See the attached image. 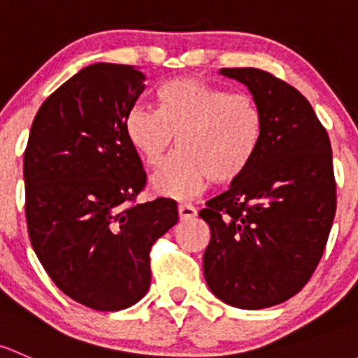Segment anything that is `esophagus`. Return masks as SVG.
I'll return each mask as SVG.
<instances>
[{
  "label": "esophagus",
  "mask_w": 358,
  "mask_h": 358,
  "mask_svg": "<svg viewBox=\"0 0 358 358\" xmlns=\"http://www.w3.org/2000/svg\"><path fill=\"white\" fill-rule=\"evenodd\" d=\"M178 214H180V220L189 221V220H192V217L197 216V209H195L192 204H180Z\"/></svg>",
  "instance_id": "obj_1"
}]
</instances>
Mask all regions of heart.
<instances>
[{
    "label": "heart",
    "instance_id": "heart-1",
    "mask_svg": "<svg viewBox=\"0 0 358 358\" xmlns=\"http://www.w3.org/2000/svg\"><path fill=\"white\" fill-rule=\"evenodd\" d=\"M262 113L247 92H228L199 77H180L157 90V110L134 106L125 135L148 166H159L176 135L178 150L152 176L150 189L163 197L201 194L214 180H238L257 154Z\"/></svg>",
    "mask_w": 358,
    "mask_h": 358
}]
</instances>
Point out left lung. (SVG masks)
<instances>
[{
  "instance_id": "left-lung-1",
  "label": "left lung",
  "mask_w": 358,
  "mask_h": 358,
  "mask_svg": "<svg viewBox=\"0 0 358 358\" xmlns=\"http://www.w3.org/2000/svg\"><path fill=\"white\" fill-rule=\"evenodd\" d=\"M262 113L247 171L199 216L209 224L204 276L228 306L257 310L300 292L317 268L336 213L328 131L295 87L259 69H221Z\"/></svg>"
}]
</instances>
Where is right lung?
<instances>
[{"label": "right lung", "instance_id": "1", "mask_svg": "<svg viewBox=\"0 0 358 358\" xmlns=\"http://www.w3.org/2000/svg\"><path fill=\"white\" fill-rule=\"evenodd\" d=\"M144 82L130 65L85 66L44 101L24 152L34 252L56 287L94 310L148 293L150 247L178 223L171 199L130 204L145 171L123 125Z\"/></svg>", "mask_w": 358, "mask_h": 358}]
</instances>
